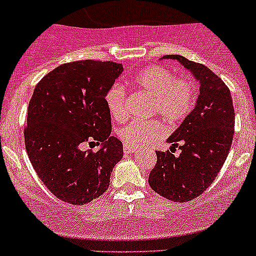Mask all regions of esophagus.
Returning a JSON list of instances; mask_svg holds the SVG:
<instances>
[{
    "label": "esophagus",
    "instance_id": "34e87169",
    "mask_svg": "<svg viewBox=\"0 0 256 256\" xmlns=\"http://www.w3.org/2000/svg\"><path fill=\"white\" fill-rule=\"evenodd\" d=\"M123 151H124V154H134L136 151H137V148H130V146H128V144H124Z\"/></svg>",
    "mask_w": 256,
    "mask_h": 256
}]
</instances>
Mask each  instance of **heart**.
Masks as SVG:
<instances>
[{
	"mask_svg": "<svg viewBox=\"0 0 256 256\" xmlns=\"http://www.w3.org/2000/svg\"><path fill=\"white\" fill-rule=\"evenodd\" d=\"M134 84L152 96L151 114H159L165 122L177 124L192 112L196 105L198 86L187 78H178L168 68L154 65L144 68L134 76ZM126 90L114 83L105 94V104L115 120H123L126 115ZM164 134L159 120H133L119 130L122 141L132 148L144 146Z\"/></svg>",
	"mask_w": 256,
	"mask_h": 256,
	"instance_id": "b5f03b06",
	"label": "heart"
}]
</instances>
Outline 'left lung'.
I'll return each instance as SVG.
<instances>
[{"label": "left lung", "instance_id": "obj_1", "mask_svg": "<svg viewBox=\"0 0 256 256\" xmlns=\"http://www.w3.org/2000/svg\"><path fill=\"white\" fill-rule=\"evenodd\" d=\"M162 58H176L188 69L200 82V94L195 108L168 138L170 151L156 152L148 184L162 198L186 202L212 184L227 159L234 133V102L226 83L208 66L180 55ZM177 146L181 154L174 156Z\"/></svg>", "mask_w": 256, "mask_h": 256}]
</instances>
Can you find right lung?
<instances>
[{
	"instance_id": "add662e5",
	"label": "right lung",
	"mask_w": 256,
	"mask_h": 256,
	"mask_svg": "<svg viewBox=\"0 0 256 256\" xmlns=\"http://www.w3.org/2000/svg\"><path fill=\"white\" fill-rule=\"evenodd\" d=\"M123 72L112 61L79 60L50 72L36 86L24 130L26 154L50 191L68 204L83 205L101 196L123 158L112 133L105 94ZM103 144L82 150L86 142Z\"/></svg>"
}]
</instances>
